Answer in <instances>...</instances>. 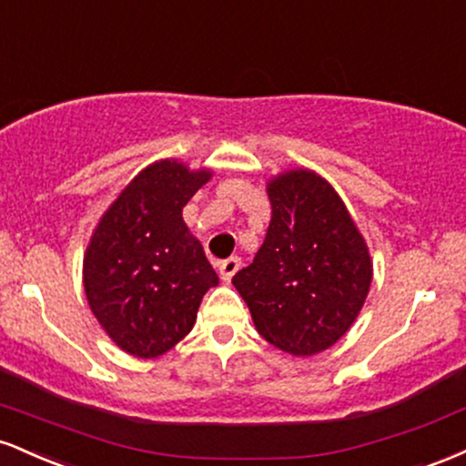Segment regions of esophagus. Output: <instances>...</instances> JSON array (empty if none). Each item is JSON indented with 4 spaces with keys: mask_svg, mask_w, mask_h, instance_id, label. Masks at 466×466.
<instances>
[{
    "mask_svg": "<svg viewBox=\"0 0 466 466\" xmlns=\"http://www.w3.org/2000/svg\"><path fill=\"white\" fill-rule=\"evenodd\" d=\"M238 269H240V258H237V256H232V258L223 260V263L218 265V274H221V278L226 282L232 280V276L237 274Z\"/></svg>",
    "mask_w": 466,
    "mask_h": 466,
    "instance_id": "obj_1",
    "label": "esophagus"
}]
</instances>
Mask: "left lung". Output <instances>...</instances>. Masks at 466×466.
<instances>
[{
	"label": "left lung",
	"instance_id": "obj_1",
	"mask_svg": "<svg viewBox=\"0 0 466 466\" xmlns=\"http://www.w3.org/2000/svg\"><path fill=\"white\" fill-rule=\"evenodd\" d=\"M267 195L265 240L232 285L269 344L293 357L318 355L360 315L372 282L370 249L346 203L315 170L278 173Z\"/></svg>",
	"mask_w": 466,
	"mask_h": 466
}]
</instances>
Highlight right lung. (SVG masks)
<instances>
[{
	"mask_svg": "<svg viewBox=\"0 0 466 466\" xmlns=\"http://www.w3.org/2000/svg\"><path fill=\"white\" fill-rule=\"evenodd\" d=\"M210 168L173 157L148 164L100 217L83 256V287L92 313L120 350L153 360L195 326L208 289L218 285L184 206Z\"/></svg>",
	"mask_w": 466,
	"mask_h": 466,
	"instance_id": "1",
	"label": "right lung"
}]
</instances>
